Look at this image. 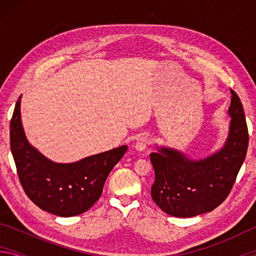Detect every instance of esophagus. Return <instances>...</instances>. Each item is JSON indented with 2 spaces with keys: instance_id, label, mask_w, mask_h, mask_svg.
I'll return each instance as SVG.
<instances>
[{
  "instance_id": "34e87169",
  "label": "esophagus",
  "mask_w": 256,
  "mask_h": 256,
  "mask_svg": "<svg viewBox=\"0 0 256 256\" xmlns=\"http://www.w3.org/2000/svg\"><path fill=\"white\" fill-rule=\"evenodd\" d=\"M150 144V138L146 136H141L136 138V149L138 151H142L144 150L146 146Z\"/></svg>"
}]
</instances>
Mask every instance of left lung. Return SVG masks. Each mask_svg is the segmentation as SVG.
<instances>
[{
    "instance_id": "left-lung-1",
    "label": "left lung",
    "mask_w": 256,
    "mask_h": 256,
    "mask_svg": "<svg viewBox=\"0 0 256 256\" xmlns=\"http://www.w3.org/2000/svg\"><path fill=\"white\" fill-rule=\"evenodd\" d=\"M230 126L224 148L203 160H190L170 148L150 154L154 168L151 198L166 214L190 218L214 210L230 193L244 162L248 130L242 105L230 89Z\"/></svg>"
}]
</instances>
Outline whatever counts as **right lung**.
I'll use <instances>...</instances> for the list:
<instances>
[{
  "label": "right lung",
  "instance_id": "add662e5",
  "mask_svg": "<svg viewBox=\"0 0 256 256\" xmlns=\"http://www.w3.org/2000/svg\"><path fill=\"white\" fill-rule=\"evenodd\" d=\"M20 98L10 122V146L24 193L42 210L73 216L89 210L128 146L90 156L73 164H56L29 144L21 125Z\"/></svg>",
  "mask_w": 256,
  "mask_h": 256
}]
</instances>
